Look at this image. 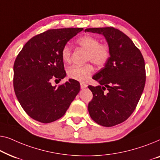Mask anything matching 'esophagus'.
Returning a JSON list of instances; mask_svg holds the SVG:
<instances>
[{"label":"esophagus","instance_id":"esophagus-1","mask_svg":"<svg viewBox=\"0 0 160 160\" xmlns=\"http://www.w3.org/2000/svg\"><path fill=\"white\" fill-rule=\"evenodd\" d=\"M88 86L87 84H85L84 82H80V88L81 89H84Z\"/></svg>","mask_w":160,"mask_h":160}]
</instances>
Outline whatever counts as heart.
Instances as JSON below:
<instances>
[{
  "instance_id": "b5f03b06",
  "label": "heart",
  "mask_w": 160,
  "mask_h": 160,
  "mask_svg": "<svg viewBox=\"0 0 160 160\" xmlns=\"http://www.w3.org/2000/svg\"><path fill=\"white\" fill-rule=\"evenodd\" d=\"M78 44L88 51L87 60L91 61L97 66H103L107 64L111 57V49L107 43L100 42L98 38L93 35H84L77 40ZM62 58L64 62L71 60V48L68 45L63 47ZM94 68L91 64L85 65H74L69 68L67 74L71 79L85 82L89 79L93 72Z\"/></svg>"
}]
</instances>
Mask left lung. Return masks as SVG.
<instances>
[{
    "instance_id": "obj_1",
    "label": "left lung",
    "mask_w": 160,
    "mask_h": 160,
    "mask_svg": "<svg viewBox=\"0 0 160 160\" xmlns=\"http://www.w3.org/2000/svg\"><path fill=\"white\" fill-rule=\"evenodd\" d=\"M85 32L103 35L111 49L105 67L93 77L100 85H88L93 93L88 112L98 125L112 127L127 120L140 100L146 82L144 59L130 38L118 29L88 28Z\"/></svg>"
}]
</instances>
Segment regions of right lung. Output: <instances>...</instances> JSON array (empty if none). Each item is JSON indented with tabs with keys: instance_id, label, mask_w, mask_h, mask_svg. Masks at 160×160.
I'll list each match as a JSON object with an SVG mask.
<instances>
[{
	"instance_id": "obj_1",
	"label": "right lung",
	"mask_w": 160,
	"mask_h": 160,
	"mask_svg": "<svg viewBox=\"0 0 160 160\" xmlns=\"http://www.w3.org/2000/svg\"><path fill=\"white\" fill-rule=\"evenodd\" d=\"M83 28L48 30L27 42L13 64V88L22 107L42 123L62 118L79 93V82L69 80L58 86L51 81L66 76L62 50Z\"/></svg>"
}]
</instances>
